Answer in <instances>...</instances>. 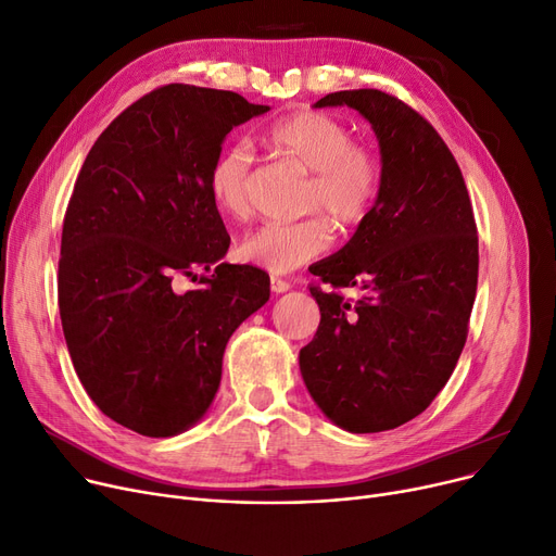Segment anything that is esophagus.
I'll list each match as a JSON object with an SVG mask.
<instances>
[{
  "label": "esophagus",
  "mask_w": 556,
  "mask_h": 556,
  "mask_svg": "<svg viewBox=\"0 0 556 556\" xmlns=\"http://www.w3.org/2000/svg\"><path fill=\"white\" fill-rule=\"evenodd\" d=\"M270 288H273V293H286V290L290 288V283L286 279H281V277H273L270 279Z\"/></svg>",
  "instance_id": "obj_1"
}]
</instances>
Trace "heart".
<instances>
[{
	"label": "heart",
	"instance_id": "heart-1",
	"mask_svg": "<svg viewBox=\"0 0 556 556\" xmlns=\"http://www.w3.org/2000/svg\"><path fill=\"white\" fill-rule=\"evenodd\" d=\"M270 149L311 173L300 223H268L239 245L243 261L286 275L325 254L333 245L332 220L342 231L365 225L383 185V160L369 141L354 139L349 126L317 110H298L266 130ZM254 157L245 143H229L214 157L207 189L216 207L231 218L252 212Z\"/></svg>",
	"mask_w": 556,
	"mask_h": 556
}]
</instances>
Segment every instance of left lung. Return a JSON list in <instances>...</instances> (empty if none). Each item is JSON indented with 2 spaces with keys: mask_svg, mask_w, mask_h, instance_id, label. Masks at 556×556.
<instances>
[{
  "mask_svg": "<svg viewBox=\"0 0 556 556\" xmlns=\"http://www.w3.org/2000/svg\"><path fill=\"white\" fill-rule=\"evenodd\" d=\"M349 105L371 124L383 160L376 207L340 252L308 270L319 313L300 352L313 401L349 432H381L421 415L442 392L469 336L478 227L448 146L424 116L381 90L315 103ZM342 287H356L354 303Z\"/></svg>",
  "mask_w": 556,
  "mask_h": 556,
  "instance_id": "left-lung-1",
  "label": "left lung"
}]
</instances>
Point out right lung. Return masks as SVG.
Wrapping results in <instances>:
<instances>
[{"mask_svg": "<svg viewBox=\"0 0 556 556\" xmlns=\"http://www.w3.org/2000/svg\"><path fill=\"white\" fill-rule=\"evenodd\" d=\"M268 110L162 85L116 116L80 166L58 261L63 333L99 410L143 437H173L207 413L227 340L270 300L261 268L216 263L229 233L207 189L227 132ZM198 267L213 275L174 288Z\"/></svg>", "mask_w": 556, "mask_h": 556, "instance_id": "add662e5", "label": "right lung"}]
</instances>
